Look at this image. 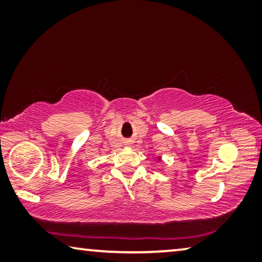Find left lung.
Listing matches in <instances>:
<instances>
[{"mask_svg":"<svg viewBox=\"0 0 262 262\" xmlns=\"http://www.w3.org/2000/svg\"><path fill=\"white\" fill-rule=\"evenodd\" d=\"M157 161H161V157H158V158H157Z\"/></svg>","mask_w":262,"mask_h":262,"instance_id":"1","label":"left lung"}]
</instances>
